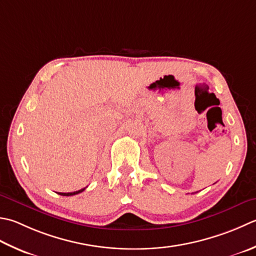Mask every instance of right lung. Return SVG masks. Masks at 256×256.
<instances>
[{
	"label": "right lung",
	"mask_w": 256,
	"mask_h": 256,
	"mask_svg": "<svg viewBox=\"0 0 256 256\" xmlns=\"http://www.w3.org/2000/svg\"><path fill=\"white\" fill-rule=\"evenodd\" d=\"M84 190H85V188H82V190H78V191L71 192V193H58V194H60V195H63V196H71V195H75V194H78V193L83 192Z\"/></svg>",
	"instance_id": "obj_1"
}]
</instances>
